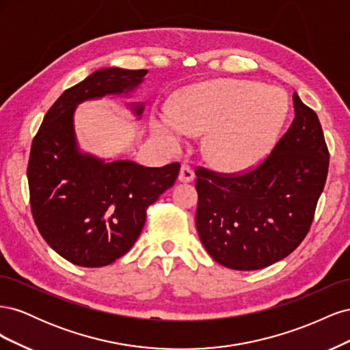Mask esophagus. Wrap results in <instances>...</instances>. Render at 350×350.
Wrapping results in <instances>:
<instances>
[{"label":"esophagus","mask_w":350,"mask_h":350,"mask_svg":"<svg viewBox=\"0 0 350 350\" xmlns=\"http://www.w3.org/2000/svg\"><path fill=\"white\" fill-rule=\"evenodd\" d=\"M194 171H193V169L191 167H189L188 165H183L181 166V171H179V175H178V179H179V181H181V183H191L193 181V179H194Z\"/></svg>","instance_id":"34e87169"}]
</instances>
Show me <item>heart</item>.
Here are the masks:
<instances>
[{"label":"heart","mask_w":350,"mask_h":350,"mask_svg":"<svg viewBox=\"0 0 350 350\" xmlns=\"http://www.w3.org/2000/svg\"><path fill=\"white\" fill-rule=\"evenodd\" d=\"M284 92L248 80H219L187 88L172 112L157 115L156 135L178 149L187 133L207 137V161L224 172L239 174L258 166L276 146L288 118Z\"/></svg>","instance_id":"obj_1"}]
</instances>
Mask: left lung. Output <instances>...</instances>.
<instances>
[{"mask_svg":"<svg viewBox=\"0 0 350 350\" xmlns=\"http://www.w3.org/2000/svg\"><path fill=\"white\" fill-rule=\"evenodd\" d=\"M295 118L251 171L196 169V226L210 257L232 270H260L288 257L308 234L328 154L317 113L293 93Z\"/></svg>","mask_w":350,"mask_h":350,"instance_id":"1","label":"left lung"}]
</instances>
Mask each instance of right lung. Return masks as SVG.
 <instances>
[{
	"mask_svg": "<svg viewBox=\"0 0 350 350\" xmlns=\"http://www.w3.org/2000/svg\"><path fill=\"white\" fill-rule=\"evenodd\" d=\"M146 70L103 68L67 89L46 112L27 165L30 208L48 245L80 267H103L140 237L147 207L171 188L178 162L144 167L103 162L77 149L74 109L83 100L133 92ZM134 112L142 115L143 105Z\"/></svg>",
	"mask_w": 350,
	"mask_h": 350,
	"instance_id": "right-lung-1",
	"label": "right lung"
}]
</instances>
